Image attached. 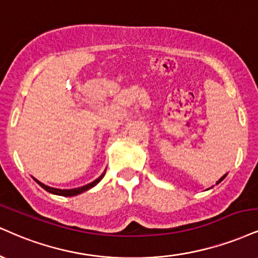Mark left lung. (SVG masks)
<instances>
[{
  "label": "left lung",
  "mask_w": 258,
  "mask_h": 258,
  "mask_svg": "<svg viewBox=\"0 0 258 258\" xmlns=\"http://www.w3.org/2000/svg\"><path fill=\"white\" fill-rule=\"evenodd\" d=\"M226 176H227V174H225V175H223V176H222V178H220V179H219V181H218V182H216V184H220V182H221V181H222V180L226 178Z\"/></svg>",
  "instance_id": "1"
}]
</instances>
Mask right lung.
Segmentation results:
<instances>
[{
    "instance_id": "right-lung-1",
    "label": "right lung",
    "mask_w": 258,
    "mask_h": 258,
    "mask_svg": "<svg viewBox=\"0 0 258 258\" xmlns=\"http://www.w3.org/2000/svg\"><path fill=\"white\" fill-rule=\"evenodd\" d=\"M104 174H105V173H103V174H102L101 176H99V178H97V179H96V180H94V181H92V182H90V184H88V185H85V186H82V187L71 188V190H61V188H55V187H50V186H46V185L43 184V182L38 181V180H37V179H35V178H33V179L36 180V182H37V184H38L39 186H42V187L44 188L45 191L50 192V194L57 195V196L72 197V196H77V195H79V194H83V192L88 191V190H90V188H91V187H94V186H96V185L98 184L99 181H101L102 178H103V176H104Z\"/></svg>"
}]
</instances>
